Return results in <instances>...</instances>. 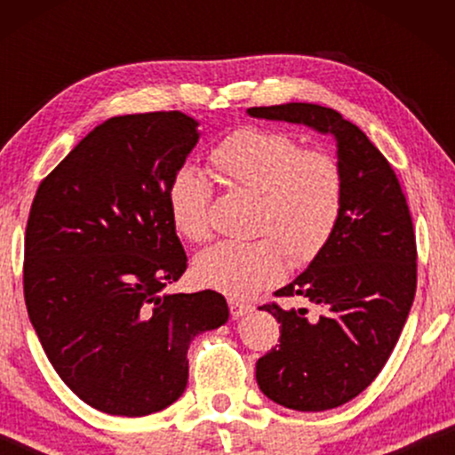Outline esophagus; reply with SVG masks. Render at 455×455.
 Returning a JSON list of instances; mask_svg holds the SVG:
<instances>
[{
	"label": "esophagus",
	"instance_id": "1",
	"mask_svg": "<svg viewBox=\"0 0 455 455\" xmlns=\"http://www.w3.org/2000/svg\"><path fill=\"white\" fill-rule=\"evenodd\" d=\"M254 307L248 302L235 300V298H229V313H232L234 319H240V316H246L248 313H252Z\"/></svg>",
	"mask_w": 455,
	"mask_h": 455
}]
</instances>
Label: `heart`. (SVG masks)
I'll return each mask as SVG.
<instances>
[{
	"label": "heart",
	"instance_id": "heart-1",
	"mask_svg": "<svg viewBox=\"0 0 455 455\" xmlns=\"http://www.w3.org/2000/svg\"><path fill=\"white\" fill-rule=\"evenodd\" d=\"M209 165L228 188L259 195L257 234L251 242H217L195 259V279L232 298H251L277 283L291 265H307L338 228L344 203L339 164L323 151H307L283 132L238 128L217 142ZM211 184L192 165L173 172L167 213L182 238H209Z\"/></svg>",
	"mask_w": 455,
	"mask_h": 455
}]
</instances>
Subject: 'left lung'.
<instances>
[{
  "label": "left lung",
  "instance_id": "1",
  "mask_svg": "<svg viewBox=\"0 0 455 455\" xmlns=\"http://www.w3.org/2000/svg\"><path fill=\"white\" fill-rule=\"evenodd\" d=\"M251 117L302 124L333 136L344 203L327 246L275 296L307 307L265 304L282 323L279 346L257 360V383L279 406L323 412L369 387L387 363L416 291V238L406 196L381 151L356 124L315 103L246 109Z\"/></svg>",
  "mask_w": 455,
  "mask_h": 455
}]
</instances>
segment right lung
Here are the masks:
<instances>
[{
  "mask_svg": "<svg viewBox=\"0 0 455 455\" xmlns=\"http://www.w3.org/2000/svg\"><path fill=\"white\" fill-rule=\"evenodd\" d=\"M198 139L182 111L111 117L43 180L30 207L28 319L61 381L105 414L147 416L176 402L190 341L228 323L217 291H165L188 263L167 184Z\"/></svg>",
  "mask_w": 455,
  "mask_h": 455,
  "instance_id": "obj_1",
  "label": "right lung"
}]
</instances>
